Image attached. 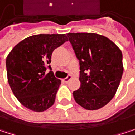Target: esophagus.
Listing matches in <instances>:
<instances>
[{"label":"esophagus","mask_w":135,"mask_h":135,"mask_svg":"<svg viewBox=\"0 0 135 135\" xmlns=\"http://www.w3.org/2000/svg\"><path fill=\"white\" fill-rule=\"evenodd\" d=\"M70 79H71V75H68L67 77H66L65 79H62V82H63V83H68V82H69V80Z\"/></svg>","instance_id":"1"}]
</instances>
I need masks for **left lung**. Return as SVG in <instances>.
Wrapping results in <instances>:
<instances>
[{
  "mask_svg": "<svg viewBox=\"0 0 135 135\" xmlns=\"http://www.w3.org/2000/svg\"><path fill=\"white\" fill-rule=\"evenodd\" d=\"M79 62L80 88L75 101L87 110H97L114 97L123 74L122 53L107 37L96 33L67 34Z\"/></svg>",
  "mask_w": 135,
  "mask_h": 135,
  "instance_id": "left-lung-1",
  "label": "left lung"
}]
</instances>
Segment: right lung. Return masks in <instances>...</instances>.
I'll use <instances>...</instances> for the list:
<instances>
[{
  "label": "right lung",
  "instance_id": "add662e5",
  "mask_svg": "<svg viewBox=\"0 0 135 135\" xmlns=\"http://www.w3.org/2000/svg\"><path fill=\"white\" fill-rule=\"evenodd\" d=\"M66 41V34L33 35L17 44L7 56L8 83L24 107L40 112L54 104L61 81L51 71V56Z\"/></svg>",
  "mask_w": 135,
  "mask_h": 135
}]
</instances>
